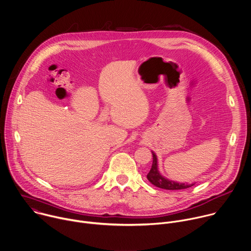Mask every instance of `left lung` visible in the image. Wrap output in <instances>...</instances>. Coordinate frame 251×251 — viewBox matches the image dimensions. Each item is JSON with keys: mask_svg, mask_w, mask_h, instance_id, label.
<instances>
[{"mask_svg": "<svg viewBox=\"0 0 251 251\" xmlns=\"http://www.w3.org/2000/svg\"><path fill=\"white\" fill-rule=\"evenodd\" d=\"M152 166L151 169H150L149 173L147 174V180L153 184L154 186L165 189V190H182V189H187L195 185V183L188 184V183H178L172 180L167 179L166 177L162 176L158 170V164H157V156L156 154L152 151Z\"/></svg>", "mask_w": 251, "mask_h": 251, "instance_id": "8db88e82", "label": "left lung"}]
</instances>
